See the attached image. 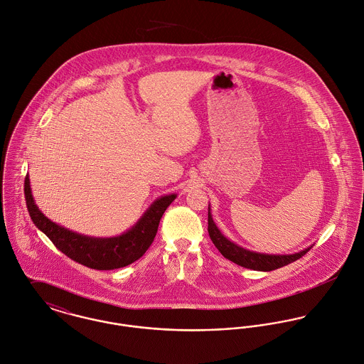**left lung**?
<instances>
[{
    "label": "left lung",
    "mask_w": 364,
    "mask_h": 364,
    "mask_svg": "<svg viewBox=\"0 0 364 364\" xmlns=\"http://www.w3.org/2000/svg\"><path fill=\"white\" fill-rule=\"evenodd\" d=\"M208 233L215 247L220 251V254L225 258L230 259L232 262L240 265L242 268L264 271V272L282 268L284 265L301 258L313 247L310 245L294 254H264V252L247 250L236 242H230L228 237L223 236V233L218 229V226L212 219L209 206H208Z\"/></svg>",
    "instance_id": "obj_1"
}]
</instances>
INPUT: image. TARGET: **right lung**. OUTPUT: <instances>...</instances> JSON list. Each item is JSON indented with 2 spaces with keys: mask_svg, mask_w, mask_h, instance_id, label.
Masks as SVG:
<instances>
[{
  "mask_svg": "<svg viewBox=\"0 0 364 364\" xmlns=\"http://www.w3.org/2000/svg\"><path fill=\"white\" fill-rule=\"evenodd\" d=\"M176 197L177 194H167L152 202L139 220L120 236L90 237L50 220L35 202L29 176L25 178L26 206L36 228L67 257L87 268L99 271L122 268L141 258L158 233L164 210Z\"/></svg>",
  "mask_w": 364,
  "mask_h": 364,
  "instance_id": "right-lung-1",
  "label": "right lung"
}]
</instances>
